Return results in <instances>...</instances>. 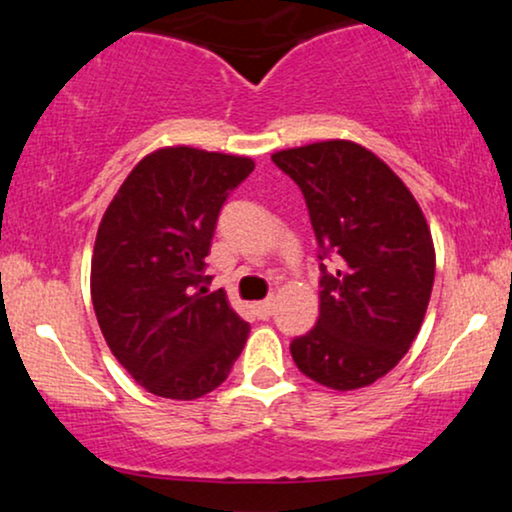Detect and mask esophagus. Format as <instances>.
Segmentation results:
<instances>
[{
	"label": "esophagus",
	"mask_w": 512,
	"mask_h": 512,
	"mask_svg": "<svg viewBox=\"0 0 512 512\" xmlns=\"http://www.w3.org/2000/svg\"><path fill=\"white\" fill-rule=\"evenodd\" d=\"M252 310H255V315L260 317V320H267V317L274 313V301L272 298H267V301H260V303L252 305Z\"/></svg>",
	"instance_id": "esophagus-1"
}]
</instances>
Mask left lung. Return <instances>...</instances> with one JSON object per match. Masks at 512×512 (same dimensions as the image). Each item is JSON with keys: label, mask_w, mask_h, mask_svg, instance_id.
I'll return each instance as SVG.
<instances>
[{"label": "left lung", "mask_w": 512, "mask_h": 512, "mask_svg": "<svg viewBox=\"0 0 512 512\" xmlns=\"http://www.w3.org/2000/svg\"><path fill=\"white\" fill-rule=\"evenodd\" d=\"M272 161L301 187L320 248V317L291 342L293 361L332 390L366 387L397 366L424 322L436 276L424 214L354 142L286 149Z\"/></svg>", "instance_id": "left-lung-1"}]
</instances>
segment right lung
I'll list each match as a JSON object with an SVG mask.
<instances>
[{
  "mask_svg": "<svg viewBox=\"0 0 512 512\" xmlns=\"http://www.w3.org/2000/svg\"><path fill=\"white\" fill-rule=\"evenodd\" d=\"M252 168L243 156L161 149L127 175L98 226V325L122 368L158 397L216 390L248 339L223 289H207V255L223 202Z\"/></svg>",
  "mask_w": 512,
  "mask_h": 512,
  "instance_id": "right-lung-1",
  "label": "right lung"
}]
</instances>
